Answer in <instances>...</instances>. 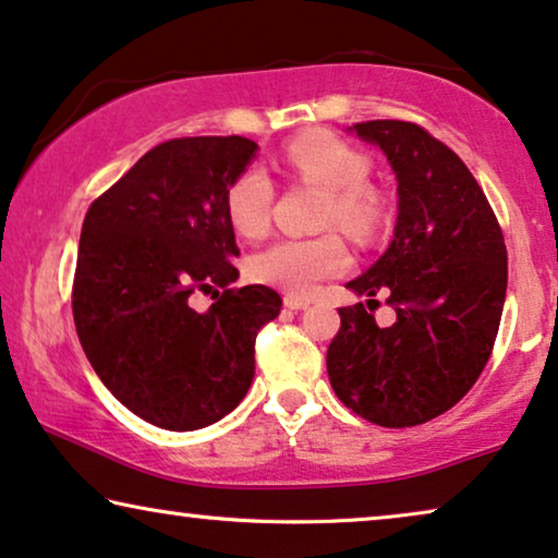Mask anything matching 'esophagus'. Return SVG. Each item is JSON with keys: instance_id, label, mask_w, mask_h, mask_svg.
<instances>
[{"instance_id": "1", "label": "esophagus", "mask_w": 558, "mask_h": 558, "mask_svg": "<svg viewBox=\"0 0 558 558\" xmlns=\"http://www.w3.org/2000/svg\"><path fill=\"white\" fill-rule=\"evenodd\" d=\"M283 303H286V308H291V311H301V308L308 306L306 299H301V295H293V293H288Z\"/></svg>"}]
</instances>
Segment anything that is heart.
Instances as JSON below:
<instances>
[{
  "instance_id": "heart-1",
  "label": "heart",
  "mask_w": 558,
  "mask_h": 558,
  "mask_svg": "<svg viewBox=\"0 0 558 558\" xmlns=\"http://www.w3.org/2000/svg\"><path fill=\"white\" fill-rule=\"evenodd\" d=\"M280 162L293 181L324 189L322 225L344 229L356 240H373L388 221V202L369 183L373 160L365 150L326 130H311L288 140ZM275 204V183L263 168L250 166L229 181L225 211L236 234L257 240L267 232ZM349 265L339 234L286 236L250 257L247 270L257 283L288 293H311L326 278Z\"/></svg>"
}]
</instances>
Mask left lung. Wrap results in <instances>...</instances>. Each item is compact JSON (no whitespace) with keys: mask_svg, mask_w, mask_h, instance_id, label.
Wrapping results in <instances>:
<instances>
[{"mask_svg":"<svg viewBox=\"0 0 558 558\" xmlns=\"http://www.w3.org/2000/svg\"><path fill=\"white\" fill-rule=\"evenodd\" d=\"M380 145L398 178L390 247L349 283L365 303L339 308L326 352L331 388L356 415L385 428L418 426L454 408L485 369L500 329L508 250L485 191L459 155L415 122L354 124ZM375 294L397 308L377 327Z\"/></svg>","mask_w":558,"mask_h":558,"instance_id":"obj_1","label":"left lung"}]
</instances>
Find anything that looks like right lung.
Segmentation results:
<instances>
[{
  "mask_svg": "<svg viewBox=\"0 0 558 558\" xmlns=\"http://www.w3.org/2000/svg\"><path fill=\"white\" fill-rule=\"evenodd\" d=\"M257 143L175 137L94 198L81 227L73 322L119 403L168 430L225 418L255 377V339L280 314L267 286L232 288L240 257L225 191ZM211 294L209 312L192 301Z\"/></svg>",
  "mask_w": 558,
  "mask_h": 558,
  "instance_id": "add662e5",
  "label": "right lung"
}]
</instances>
